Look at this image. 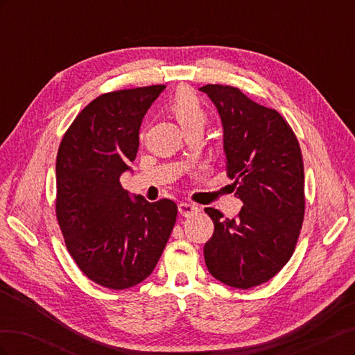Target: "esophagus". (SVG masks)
<instances>
[{"label": "esophagus", "instance_id": "esophagus-1", "mask_svg": "<svg viewBox=\"0 0 355 355\" xmlns=\"http://www.w3.org/2000/svg\"><path fill=\"white\" fill-rule=\"evenodd\" d=\"M179 213L184 218H191V216H197L200 213V209L194 204H188V202H180L179 204Z\"/></svg>", "mask_w": 355, "mask_h": 355}]
</instances>
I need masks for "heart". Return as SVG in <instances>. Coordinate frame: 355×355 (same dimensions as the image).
<instances>
[{"mask_svg": "<svg viewBox=\"0 0 355 355\" xmlns=\"http://www.w3.org/2000/svg\"><path fill=\"white\" fill-rule=\"evenodd\" d=\"M167 111L173 115L185 133L202 130L207 123V112L198 96L187 87H179L173 93L167 103Z\"/></svg>", "mask_w": 355, "mask_h": 355, "instance_id": "obj_1", "label": "heart"}]
</instances>
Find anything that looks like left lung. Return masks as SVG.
<instances>
[{"label": "left lung", "mask_w": 355, "mask_h": 355, "mask_svg": "<svg viewBox=\"0 0 355 355\" xmlns=\"http://www.w3.org/2000/svg\"><path fill=\"white\" fill-rule=\"evenodd\" d=\"M200 90L220 115L227 175L243 201L234 219L204 209L214 225L204 259L216 280L250 288L271 280L295 252L305 214L302 153L275 110L231 85L207 84Z\"/></svg>", "instance_id": "1"}]
</instances>
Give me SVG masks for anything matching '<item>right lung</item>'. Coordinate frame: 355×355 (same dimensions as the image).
Here are the masks:
<instances>
[{"label":"right lung","instance_id":"right-lung-1","mask_svg":"<svg viewBox=\"0 0 355 355\" xmlns=\"http://www.w3.org/2000/svg\"><path fill=\"white\" fill-rule=\"evenodd\" d=\"M166 85L101 94L75 116L56 158V218L67 249L96 284L123 290L154 271L178 206L135 200L121 187L139 148V128Z\"/></svg>","mask_w":355,"mask_h":355}]
</instances>
